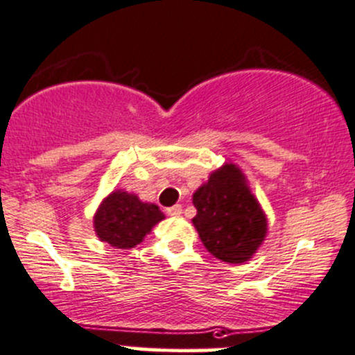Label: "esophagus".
<instances>
[{
  "mask_svg": "<svg viewBox=\"0 0 355 355\" xmlns=\"http://www.w3.org/2000/svg\"><path fill=\"white\" fill-rule=\"evenodd\" d=\"M181 212H182L181 205H174V207H169V209H166V214H167V216H171V217L181 216Z\"/></svg>",
  "mask_w": 355,
  "mask_h": 355,
  "instance_id": "1",
  "label": "esophagus"
}]
</instances>
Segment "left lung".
Wrapping results in <instances>:
<instances>
[{
    "instance_id": "left-lung-1",
    "label": "left lung",
    "mask_w": 355,
    "mask_h": 355,
    "mask_svg": "<svg viewBox=\"0 0 355 355\" xmlns=\"http://www.w3.org/2000/svg\"><path fill=\"white\" fill-rule=\"evenodd\" d=\"M193 217L203 247L230 264L248 261L266 236V216L233 164L216 171L193 195Z\"/></svg>"
}]
</instances>
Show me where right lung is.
<instances>
[{
  "label": "right lung",
  "mask_w": 355,
  "mask_h": 355,
  "mask_svg": "<svg viewBox=\"0 0 355 355\" xmlns=\"http://www.w3.org/2000/svg\"><path fill=\"white\" fill-rule=\"evenodd\" d=\"M162 219L164 214L153 203L139 202L138 196L125 191H114L98 209L94 230L101 241L128 250L138 245L152 226Z\"/></svg>",
  "instance_id": "1"
}]
</instances>
